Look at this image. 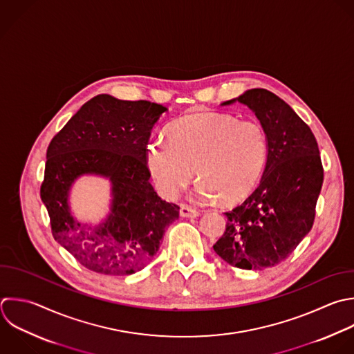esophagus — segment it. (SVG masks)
<instances>
[{
	"mask_svg": "<svg viewBox=\"0 0 354 354\" xmlns=\"http://www.w3.org/2000/svg\"><path fill=\"white\" fill-rule=\"evenodd\" d=\"M180 216L181 217H196L199 216V212L191 206H187V205H181L180 207Z\"/></svg>",
	"mask_w": 354,
	"mask_h": 354,
	"instance_id": "esophagus-1",
	"label": "esophagus"
}]
</instances>
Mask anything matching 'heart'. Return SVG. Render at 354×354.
<instances>
[{
	"label": "heart",
	"mask_w": 354,
	"mask_h": 354,
	"mask_svg": "<svg viewBox=\"0 0 354 354\" xmlns=\"http://www.w3.org/2000/svg\"><path fill=\"white\" fill-rule=\"evenodd\" d=\"M165 136L149 138L147 165L159 192L177 198L195 174L201 201L225 203L245 198L256 185L267 159L268 140L254 119L236 120L227 113L205 112L178 119Z\"/></svg>",
	"instance_id": "heart-1"
}]
</instances>
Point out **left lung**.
I'll list each match as a JSON object with an SVG mask.
<instances>
[{"instance_id": "obj_1", "label": "left lung", "mask_w": 354, "mask_h": 354, "mask_svg": "<svg viewBox=\"0 0 354 354\" xmlns=\"http://www.w3.org/2000/svg\"><path fill=\"white\" fill-rule=\"evenodd\" d=\"M236 101L264 127L268 155L257 188L225 212V231L213 249L236 268L263 270L288 259L311 230L324 169L313 131L285 101L264 88Z\"/></svg>"}]
</instances>
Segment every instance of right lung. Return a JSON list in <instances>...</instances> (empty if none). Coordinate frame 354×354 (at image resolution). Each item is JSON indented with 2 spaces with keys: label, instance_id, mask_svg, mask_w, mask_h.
Here are the masks:
<instances>
[{
  "label": "right lung",
  "instance_id": "obj_1",
  "mask_svg": "<svg viewBox=\"0 0 354 354\" xmlns=\"http://www.w3.org/2000/svg\"><path fill=\"white\" fill-rule=\"evenodd\" d=\"M165 106L149 101H120L101 94L86 102L51 140L40 196L51 231L86 268L106 275L142 270L159 250L180 206L162 201L149 183L145 149ZM109 176L114 202L98 229L76 222L67 195L82 174Z\"/></svg>",
  "mask_w": 354,
  "mask_h": 354
}]
</instances>
